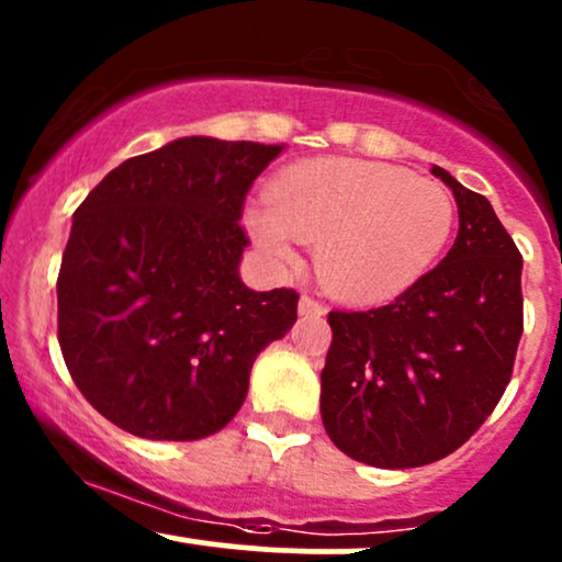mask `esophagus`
<instances>
[{
  "mask_svg": "<svg viewBox=\"0 0 562 562\" xmlns=\"http://www.w3.org/2000/svg\"><path fill=\"white\" fill-rule=\"evenodd\" d=\"M299 314L301 317H322V314H325V306H322L317 299H312V295H301Z\"/></svg>",
  "mask_w": 562,
  "mask_h": 562,
  "instance_id": "34e87169",
  "label": "esophagus"
}]
</instances>
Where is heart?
Here are the masks:
<instances>
[{
	"label": "heart",
	"mask_w": 562,
	"mask_h": 562,
	"mask_svg": "<svg viewBox=\"0 0 562 562\" xmlns=\"http://www.w3.org/2000/svg\"><path fill=\"white\" fill-rule=\"evenodd\" d=\"M267 209L245 229L277 263H293V237L317 245V272L335 295L383 301L430 272L454 229V200L438 182L372 160L293 166L267 187Z\"/></svg>",
	"instance_id": "1"
}]
</instances>
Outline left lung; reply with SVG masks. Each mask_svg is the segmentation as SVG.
I'll use <instances>...</instances> for the list:
<instances>
[{
  "instance_id": "8db88e82",
  "label": "left lung",
  "mask_w": 562,
  "mask_h": 562,
  "mask_svg": "<svg viewBox=\"0 0 562 562\" xmlns=\"http://www.w3.org/2000/svg\"><path fill=\"white\" fill-rule=\"evenodd\" d=\"M430 171L460 214L449 254L389 306L327 317L322 423L372 468H420L460 449L505 393L524 333V256L486 198Z\"/></svg>"
}]
</instances>
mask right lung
Segmentation results:
<instances>
[{"instance_id": "right-lung-1", "label": "right lung", "mask_w": 562, "mask_h": 562, "mask_svg": "<svg viewBox=\"0 0 562 562\" xmlns=\"http://www.w3.org/2000/svg\"><path fill=\"white\" fill-rule=\"evenodd\" d=\"M285 150L173 139L128 158L76 209L57 277V340L89 404L126 434L198 441L248 393L299 293L240 280L250 184Z\"/></svg>"}]
</instances>
